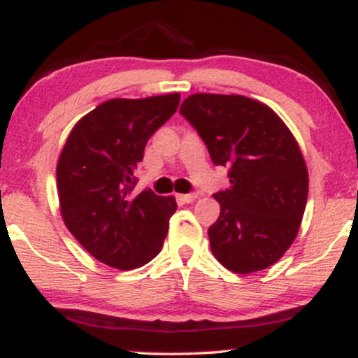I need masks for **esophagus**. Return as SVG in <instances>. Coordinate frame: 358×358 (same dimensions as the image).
<instances>
[{
	"instance_id": "1",
	"label": "esophagus",
	"mask_w": 358,
	"mask_h": 358,
	"mask_svg": "<svg viewBox=\"0 0 358 358\" xmlns=\"http://www.w3.org/2000/svg\"><path fill=\"white\" fill-rule=\"evenodd\" d=\"M178 199L182 200L183 203H192L199 199V193H183V195H178Z\"/></svg>"
}]
</instances>
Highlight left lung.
<instances>
[{
    "mask_svg": "<svg viewBox=\"0 0 358 358\" xmlns=\"http://www.w3.org/2000/svg\"><path fill=\"white\" fill-rule=\"evenodd\" d=\"M180 114L203 139L213 165L229 168L231 187L215 193L220 215L210 249L237 274L266 269L296 239L308 199V170L281 117L244 96L193 94Z\"/></svg>",
    "mask_w": 358,
    "mask_h": 358,
    "instance_id": "left-lung-1",
    "label": "left lung"
}]
</instances>
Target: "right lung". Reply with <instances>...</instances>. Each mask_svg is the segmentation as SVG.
Segmentation results:
<instances>
[{
    "mask_svg": "<svg viewBox=\"0 0 358 358\" xmlns=\"http://www.w3.org/2000/svg\"><path fill=\"white\" fill-rule=\"evenodd\" d=\"M180 94L110 99L73 126L57 163L62 219L90 256L116 269L158 256L176 210L173 196L134 195L148 139L176 113Z\"/></svg>",
    "mask_w": 358,
    "mask_h": 358,
    "instance_id": "1",
    "label": "right lung"
}]
</instances>
